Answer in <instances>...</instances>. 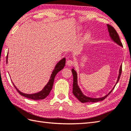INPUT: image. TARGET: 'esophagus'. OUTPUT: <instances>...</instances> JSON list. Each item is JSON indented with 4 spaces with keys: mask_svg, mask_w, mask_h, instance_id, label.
I'll return each instance as SVG.
<instances>
[{
    "mask_svg": "<svg viewBox=\"0 0 131 131\" xmlns=\"http://www.w3.org/2000/svg\"><path fill=\"white\" fill-rule=\"evenodd\" d=\"M74 62L73 61V60H67V62H66V65L67 66H71L73 64Z\"/></svg>",
    "mask_w": 131,
    "mask_h": 131,
    "instance_id": "1",
    "label": "esophagus"
}]
</instances>
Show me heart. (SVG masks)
I'll return each instance as SVG.
<instances>
[{
    "mask_svg": "<svg viewBox=\"0 0 131 131\" xmlns=\"http://www.w3.org/2000/svg\"><path fill=\"white\" fill-rule=\"evenodd\" d=\"M89 37H90V34H87V35H86L85 36V39H87L89 38Z\"/></svg>",
    "mask_w": 131,
    "mask_h": 131,
    "instance_id": "b5f03b06",
    "label": "heart"
}]
</instances>
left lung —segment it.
Wrapping results in <instances>:
<instances>
[{
  "instance_id": "left-lung-1",
  "label": "left lung",
  "mask_w": 131,
  "mask_h": 131,
  "mask_svg": "<svg viewBox=\"0 0 131 131\" xmlns=\"http://www.w3.org/2000/svg\"><path fill=\"white\" fill-rule=\"evenodd\" d=\"M107 27H108V32H110V35L111 36V38H112V40L115 41V42L117 44H119V45L123 46V44L121 42V41L120 40L119 35H118L116 31L115 30V29L113 28V27L110 25V24H107ZM122 66L120 67V70H119V76H118V79H117V83L119 81L121 74H122ZM72 75H73V91L72 92L73 93L74 96L78 99L80 101L81 103H88V102H91V103H95V102H99V101H102L107 97V96L109 95L111 92L113 91V89H114L115 87L113 88L111 91L108 93V95L105 96L104 97H101V98H91V97H88L87 96H86L85 95H84L83 94V93L81 92V90H80L79 87L78 85V80H77V73H76V71H75L74 69H72Z\"/></svg>"
}]
</instances>
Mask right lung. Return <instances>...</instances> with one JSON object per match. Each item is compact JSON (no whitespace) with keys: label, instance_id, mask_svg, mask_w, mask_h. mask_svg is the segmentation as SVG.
I'll return each instance as SVG.
<instances>
[{"label":"right lung","instance_id":"1","mask_svg":"<svg viewBox=\"0 0 131 131\" xmlns=\"http://www.w3.org/2000/svg\"><path fill=\"white\" fill-rule=\"evenodd\" d=\"M7 56H8V55H7ZM65 64H66V58H63V59H61L59 62L56 65L55 69H54L52 73L51 74L50 80H49L48 83L47 84V85L44 87V88L40 91V92H39L38 93H34V94H26V93H22L20 92V91H19L18 90V89L15 87V85L14 84V83H13V85H14V87L15 88L16 91H18L19 94L21 95V96H23L24 97L28 98L29 99H32V100H35L44 99H45L47 96L50 94L52 88V87H53L54 79H55V77L56 75V74H57L59 71L62 70V69L64 68V67L65 66Z\"/></svg>","mask_w":131,"mask_h":131}]
</instances>
